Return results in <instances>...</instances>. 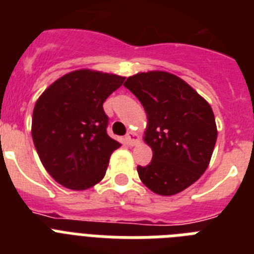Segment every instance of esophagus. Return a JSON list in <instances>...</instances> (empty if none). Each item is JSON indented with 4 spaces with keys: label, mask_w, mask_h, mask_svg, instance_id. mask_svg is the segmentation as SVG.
<instances>
[{
    "label": "esophagus",
    "mask_w": 254,
    "mask_h": 254,
    "mask_svg": "<svg viewBox=\"0 0 254 254\" xmlns=\"http://www.w3.org/2000/svg\"><path fill=\"white\" fill-rule=\"evenodd\" d=\"M125 139H127V144H130V146H135L137 143H139V135L135 131H129Z\"/></svg>",
    "instance_id": "1"
}]
</instances>
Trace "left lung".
Listing matches in <instances>:
<instances>
[{
  "label": "left lung",
  "mask_w": 254,
  "mask_h": 254,
  "mask_svg": "<svg viewBox=\"0 0 254 254\" xmlns=\"http://www.w3.org/2000/svg\"><path fill=\"white\" fill-rule=\"evenodd\" d=\"M143 106V140L152 161L138 167L140 181L161 196H172L199 180L212 159L217 125L210 104L178 76L165 71L139 72L124 82Z\"/></svg>",
  "instance_id": "8db88e82"
}]
</instances>
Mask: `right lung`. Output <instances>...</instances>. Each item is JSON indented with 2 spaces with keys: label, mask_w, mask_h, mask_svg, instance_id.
Wrapping results in <instances>:
<instances>
[{
  "label": "right lung",
  "mask_w": 254,
  "mask_h": 254,
  "mask_svg": "<svg viewBox=\"0 0 254 254\" xmlns=\"http://www.w3.org/2000/svg\"><path fill=\"white\" fill-rule=\"evenodd\" d=\"M124 80L76 69L38 97L32 116L33 143L46 172L65 189L84 191L103 180L111 155L121 146L106 131L103 103Z\"/></svg>",
  "instance_id": "right-lung-1"
}]
</instances>
